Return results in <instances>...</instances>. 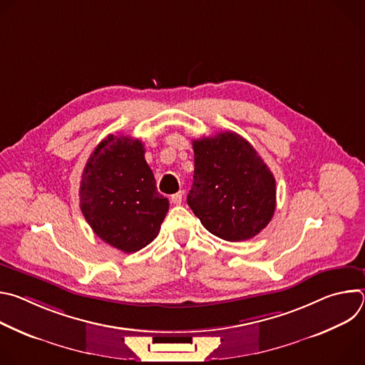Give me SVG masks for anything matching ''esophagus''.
Returning <instances> with one entry per match:
<instances>
[{"mask_svg":"<svg viewBox=\"0 0 365 365\" xmlns=\"http://www.w3.org/2000/svg\"><path fill=\"white\" fill-rule=\"evenodd\" d=\"M182 199H183V192H182V190H179L178 193H173V195L170 196V200H172V203H175V205H180V203H182Z\"/></svg>","mask_w":365,"mask_h":365,"instance_id":"34e87169","label":"esophagus"}]
</instances>
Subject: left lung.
<instances>
[{
  "mask_svg": "<svg viewBox=\"0 0 365 365\" xmlns=\"http://www.w3.org/2000/svg\"><path fill=\"white\" fill-rule=\"evenodd\" d=\"M195 173L187 205L202 225L225 241L264 230L276 210V180L255 148L224 131L193 140Z\"/></svg>",
  "mask_w": 365,
  "mask_h": 365,
  "instance_id": "1",
  "label": "left lung"
}]
</instances>
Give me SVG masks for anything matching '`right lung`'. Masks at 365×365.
Wrapping results in <instances>:
<instances>
[{
    "mask_svg": "<svg viewBox=\"0 0 365 365\" xmlns=\"http://www.w3.org/2000/svg\"><path fill=\"white\" fill-rule=\"evenodd\" d=\"M144 153L140 140L110 134L89 155L81 179L86 222L102 241L128 254L159 235L169 211Z\"/></svg>",
    "mask_w": 365,
    "mask_h": 365,
    "instance_id": "right-lung-1",
    "label": "right lung"
}]
</instances>
